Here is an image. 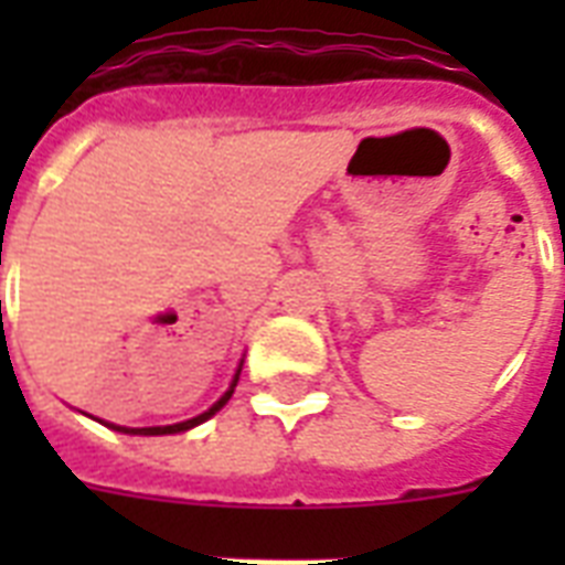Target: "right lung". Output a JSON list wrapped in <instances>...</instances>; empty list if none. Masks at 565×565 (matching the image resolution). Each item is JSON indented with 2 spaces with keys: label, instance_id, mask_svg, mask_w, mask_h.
<instances>
[{
  "label": "right lung",
  "instance_id": "1",
  "mask_svg": "<svg viewBox=\"0 0 565 565\" xmlns=\"http://www.w3.org/2000/svg\"><path fill=\"white\" fill-rule=\"evenodd\" d=\"M239 370H243V363H239V366H237V372H234V381H231V386H228V390H225V395H222L220 402L213 404L211 411H204V413H199V416H193V419L179 422V425H161V428H119V425H108V428L122 430V434H140V437H161V434H181V430L195 428V425H202V422H207L213 416V413H220L222 407L228 404L231 393H234V386H237V381H239Z\"/></svg>",
  "mask_w": 565,
  "mask_h": 565
}]
</instances>
